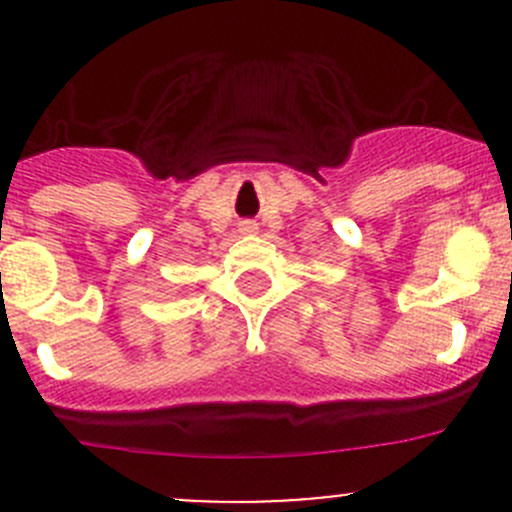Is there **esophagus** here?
Segmentation results:
<instances>
[{"mask_svg": "<svg viewBox=\"0 0 512 512\" xmlns=\"http://www.w3.org/2000/svg\"><path fill=\"white\" fill-rule=\"evenodd\" d=\"M240 232L242 235H252V232H257V223H252V220H242Z\"/></svg>", "mask_w": 512, "mask_h": 512, "instance_id": "34e87169", "label": "esophagus"}]
</instances>
